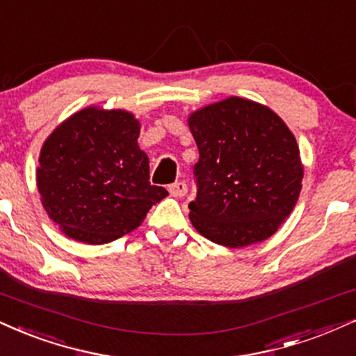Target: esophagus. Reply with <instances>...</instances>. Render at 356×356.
<instances>
[{
    "mask_svg": "<svg viewBox=\"0 0 356 356\" xmlns=\"http://www.w3.org/2000/svg\"><path fill=\"white\" fill-rule=\"evenodd\" d=\"M168 191L171 196H175V198H181V196L186 195L188 186L185 181H177V183H173V185H170Z\"/></svg>",
    "mask_w": 356,
    "mask_h": 356,
    "instance_id": "1",
    "label": "esophagus"
}]
</instances>
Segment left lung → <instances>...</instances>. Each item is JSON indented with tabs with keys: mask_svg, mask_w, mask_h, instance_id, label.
<instances>
[{
	"mask_svg": "<svg viewBox=\"0 0 356 356\" xmlns=\"http://www.w3.org/2000/svg\"><path fill=\"white\" fill-rule=\"evenodd\" d=\"M200 161L195 229L226 248L270 238L299 200L304 165L293 134L266 105L227 97L188 117Z\"/></svg>",
	"mask_w": 356,
	"mask_h": 356,
	"instance_id": "1",
	"label": "left lung"
}]
</instances>
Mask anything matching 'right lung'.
<instances>
[{
  "label": "right lung",
  "mask_w": 356,
  "mask_h": 356,
  "mask_svg": "<svg viewBox=\"0 0 356 356\" xmlns=\"http://www.w3.org/2000/svg\"><path fill=\"white\" fill-rule=\"evenodd\" d=\"M134 113L82 108L57 125L39 153L36 183L42 208L67 238L105 244L142 225L168 196L150 185L148 156L138 147Z\"/></svg>",
  "instance_id": "1"
}]
</instances>
